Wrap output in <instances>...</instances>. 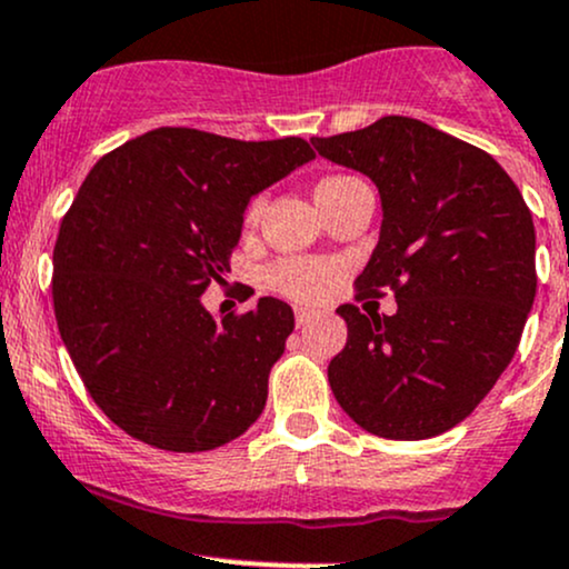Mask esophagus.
<instances>
[{
  "instance_id": "esophagus-1",
  "label": "esophagus",
  "mask_w": 569,
  "mask_h": 569,
  "mask_svg": "<svg viewBox=\"0 0 569 569\" xmlns=\"http://www.w3.org/2000/svg\"><path fill=\"white\" fill-rule=\"evenodd\" d=\"M313 321H316L313 310H308V308H299V310H297V327H299V329L310 327V323H313Z\"/></svg>"
}]
</instances>
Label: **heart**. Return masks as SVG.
<instances>
[{
	"label": "heart",
	"mask_w": 569,
	"mask_h": 569,
	"mask_svg": "<svg viewBox=\"0 0 569 569\" xmlns=\"http://www.w3.org/2000/svg\"><path fill=\"white\" fill-rule=\"evenodd\" d=\"M340 178H327L323 183H335ZM253 213V210H251ZM270 286L278 289L280 295L297 299V302H318L329 291L335 280V267L327 261H308V259H283L272 267Z\"/></svg>",
	"instance_id": "b5f03b06"
}]
</instances>
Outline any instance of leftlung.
<instances>
[{
  "label": "left lung",
  "instance_id": "left-lung-1",
  "mask_svg": "<svg viewBox=\"0 0 569 569\" xmlns=\"http://www.w3.org/2000/svg\"><path fill=\"white\" fill-rule=\"evenodd\" d=\"M310 142L378 186L380 237L356 289L397 299L395 316L337 308L348 342L329 361L335 399L370 435L448 432L495 389L521 340L538 291L532 213L489 153L416 118Z\"/></svg>",
  "mask_w": 569,
  "mask_h": 569
}]
</instances>
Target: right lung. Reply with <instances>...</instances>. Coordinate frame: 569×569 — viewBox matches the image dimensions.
<instances>
[{"label": "right lung", "instance_id": "right-lung-1", "mask_svg": "<svg viewBox=\"0 0 569 569\" xmlns=\"http://www.w3.org/2000/svg\"><path fill=\"white\" fill-rule=\"evenodd\" d=\"M316 153L302 137L246 142L146 132L93 164L53 248V310L93 402L161 451H213L261 416L295 313L261 297L216 318L251 197Z\"/></svg>", "mask_w": 569, "mask_h": 569}]
</instances>
